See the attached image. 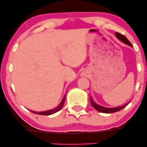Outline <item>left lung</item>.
<instances>
[{
  "label": "left lung",
  "instance_id": "1",
  "mask_svg": "<svg viewBox=\"0 0 147 147\" xmlns=\"http://www.w3.org/2000/svg\"><path fill=\"white\" fill-rule=\"evenodd\" d=\"M116 37H117L119 40H120L122 42H123V43L127 44V45L132 47V44L130 43V42L128 41L127 38H126L124 35H122V34H120L119 33H116ZM90 102H91L92 106H93V107L95 108L97 111L100 112H102V113H113V112H118L120 110L123 109L124 107H126V106L130 103V102H128V103H126V104H124V105H123V106H118V107H116V108H106V107H104V106L98 105L97 104H96L95 102L92 100L91 97H90Z\"/></svg>",
  "mask_w": 147,
  "mask_h": 147
}]
</instances>
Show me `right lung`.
Listing matches in <instances>:
<instances>
[{"mask_svg": "<svg viewBox=\"0 0 147 147\" xmlns=\"http://www.w3.org/2000/svg\"><path fill=\"white\" fill-rule=\"evenodd\" d=\"M65 96H64L63 98L61 100V103H60L59 105H58L55 108H54V109L47 110V111H44V112H33V111H31V112H33V113H34V114H39V115H45V116L51 115V114H53L54 113H55V112H57L59 111V110H61V108L63 107L64 102H65Z\"/></svg>", "mask_w": 147, "mask_h": 147, "instance_id": "obj_1", "label": "right lung"}]
</instances>
